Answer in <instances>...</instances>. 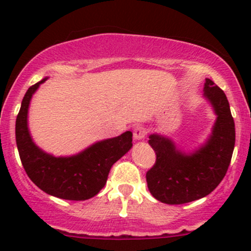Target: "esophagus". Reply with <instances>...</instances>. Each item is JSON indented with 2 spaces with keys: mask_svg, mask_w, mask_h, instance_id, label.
<instances>
[{
  "mask_svg": "<svg viewBox=\"0 0 251 251\" xmlns=\"http://www.w3.org/2000/svg\"><path fill=\"white\" fill-rule=\"evenodd\" d=\"M146 128L142 127V126H136L135 130H133V140L142 141L146 137Z\"/></svg>",
  "mask_w": 251,
  "mask_h": 251,
  "instance_id": "1",
  "label": "esophagus"
}]
</instances>
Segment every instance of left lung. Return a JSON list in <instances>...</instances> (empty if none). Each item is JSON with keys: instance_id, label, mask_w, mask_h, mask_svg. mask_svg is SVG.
Masks as SVG:
<instances>
[{"instance_id": "obj_1", "label": "left lung", "mask_w": 251, "mask_h": 251, "mask_svg": "<svg viewBox=\"0 0 251 251\" xmlns=\"http://www.w3.org/2000/svg\"><path fill=\"white\" fill-rule=\"evenodd\" d=\"M204 98L216 120L204 143L193 151L178 148L173 138L151 133L148 143L156 161L146 175L151 196L161 203L177 205L198 201L211 193L227 173L234 149L235 130L224 91L206 78Z\"/></svg>"}]
</instances>
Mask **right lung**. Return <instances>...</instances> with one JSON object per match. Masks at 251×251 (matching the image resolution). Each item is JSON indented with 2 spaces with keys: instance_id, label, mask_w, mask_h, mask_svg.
Segmentation results:
<instances>
[{
  "instance_id": "obj_1",
  "label": "right lung",
  "mask_w": 251,
  "mask_h": 251,
  "mask_svg": "<svg viewBox=\"0 0 251 251\" xmlns=\"http://www.w3.org/2000/svg\"><path fill=\"white\" fill-rule=\"evenodd\" d=\"M46 76L25 93L16 121V141L20 160L27 176L50 196L67 201H86L107 183L114 163L132 148V132L91 144L74 155L54 156L40 148L31 137L27 123L32 96Z\"/></svg>"
}]
</instances>
